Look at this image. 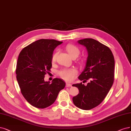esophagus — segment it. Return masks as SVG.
Returning a JSON list of instances; mask_svg holds the SVG:
<instances>
[{
    "label": "esophagus",
    "instance_id": "34e87169",
    "mask_svg": "<svg viewBox=\"0 0 131 131\" xmlns=\"http://www.w3.org/2000/svg\"><path fill=\"white\" fill-rule=\"evenodd\" d=\"M66 87H70L71 86V84H70V83H66Z\"/></svg>",
    "mask_w": 131,
    "mask_h": 131
}]
</instances>
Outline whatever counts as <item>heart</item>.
<instances>
[{"instance_id":"obj_1","label":"heart","mask_w":131,"mask_h":131,"mask_svg":"<svg viewBox=\"0 0 131 131\" xmlns=\"http://www.w3.org/2000/svg\"><path fill=\"white\" fill-rule=\"evenodd\" d=\"M66 50L68 52L69 55L73 58L75 56L78 57L80 53L79 49L73 44H68L66 46ZM57 52L54 53L51 58V60L52 62L55 61L56 58ZM78 71L74 68L70 69H64L60 70L59 71V74L61 77L67 81H72L75 76L77 75Z\"/></svg>"}]
</instances>
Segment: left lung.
Segmentation results:
<instances>
[{"instance_id": "left-lung-1", "label": "left lung", "mask_w": 131, "mask_h": 131, "mask_svg": "<svg viewBox=\"0 0 131 131\" xmlns=\"http://www.w3.org/2000/svg\"><path fill=\"white\" fill-rule=\"evenodd\" d=\"M78 43L86 48L88 52L84 69L79 76L86 82L73 84L79 91L73 97L74 104L80 109L89 110L99 105L111 89L114 79V58L111 49L93 38L78 40Z\"/></svg>"}]
</instances>
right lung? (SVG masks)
I'll return each instance as SVG.
<instances>
[{"label":"right lung","instance_id":"right-lung-1","mask_svg":"<svg viewBox=\"0 0 131 131\" xmlns=\"http://www.w3.org/2000/svg\"><path fill=\"white\" fill-rule=\"evenodd\" d=\"M62 43L40 39L23 49L18 58L16 73L21 93L30 104L38 108L51 106L66 85L61 79H53L51 83L44 79L50 71L54 49Z\"/></svg>","mask_w":131,"mask_h":131}]
</instances>
